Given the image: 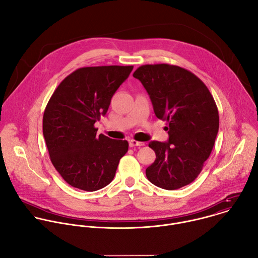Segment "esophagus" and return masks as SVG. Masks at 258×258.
Here are the masks:
<instances>
[{
    "label": "esophagus",
    "instance_id": "esophagus-1",
    "mask_svg": "<svg viewBox=\"0 0 258 258\" xmlns=\"http://www.w3.org/2000/svg\"><path fill=\"white\" fill-rule=\"evenodd\" d=\"M128 144H130V147H142V146L145 145V143L139 142V141H136V140H130Z\"/></svg>",
    "mask_w": 258,
    "mask_h": 258
}]
</instances>
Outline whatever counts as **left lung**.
Listing matches in <instances>:
<instances>
[{"label": "left lung", "instance_id": "left-lung-1", "mask_svg": "<svg viewBox=\"0 0 258 258\" xmlns=\"http://www.w3.org/2000/svg\"><path fill=\"white\" fill-rule=\"evenodd\" d=\"M133 77L149 94L155 115L168 124L167 142L149 143L156 159L147 167V178L165 190L189 185L201 172L218 132L212 95L194 73L175 65H142Z\"/></svg>", "mask_w": 258, "mask_h": 258}]
</instances>
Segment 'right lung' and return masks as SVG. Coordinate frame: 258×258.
I'll use <instances>...</instances> for the list:
<instances>
[{"mask_svg":"<svg viewBox=\"0 0 258 258\" xmlns=\"http://www.w3.org/2000/svg\"><path fill=\"white\" fill-rule=\"evenodd\" d=\"M134 66L82 67L66 77L50 98L43 134L50 159L70 186L94 192L114 178L128 143L97 136L95 122Z\"/></svg>","mask_w":258,"mask_h":258,"instance_id":"right-lung-1","label":"right lung"}]
</instances>
